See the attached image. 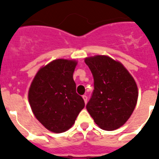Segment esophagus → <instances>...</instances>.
I'll use <instances>...</instances> for the list:
<instances>
[{
	"instance_id": "obj_1",
	"label": "esophagus",
	"mask_w": 159,
	"mask_h": 159,
	"mask_svg": "<svg viewBox=\"0 0 159 159\" xmlns=\"http://www.w3.org/2000/svg\"><path fill=\"white\" fill-rule=\"evenodd\" d=\"M83 98H84L85 104H86V103H87V102H88V97L86 95H83Z\"/></svg>"
}]
</instances>
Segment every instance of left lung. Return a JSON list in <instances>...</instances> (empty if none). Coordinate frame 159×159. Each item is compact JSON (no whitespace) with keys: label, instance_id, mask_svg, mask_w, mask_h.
<instances>
[{"label":"left lung","instance_id":"obj_1","mask_svg":"<svg viewBox=\"0 0 159 159\" xmlns=\"http://www.w3.org/2000/svg\"><path fill=\"white\" fill-rule=\"evenodd\" d=\"M84 61L94 80L87 111L102 129L120 128L136 107L138 90L134 79L120 62L107 56L87 57Z\"/></svg>","mask_w":159,"mask_h":159}]
</instances>
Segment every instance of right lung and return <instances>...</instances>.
Wrapping results in <instances>:
<instances>
[{"label":"right lung","mask_w":159,"mask_h":159,"mask_svg":"<svg viewBox=\"0 0 159 159\" xmlns=\"http://www.w3.org/2000/svg\"><path fill=\"white\" fill-rule=\"evenodd\" d=\"M76 64L73 60H54L40 68L31 83L28 99L32 112L51 132L61 133L71 128L84 107L73 80Z\"/></svg>","instance_id":"1"}]
</instances>
